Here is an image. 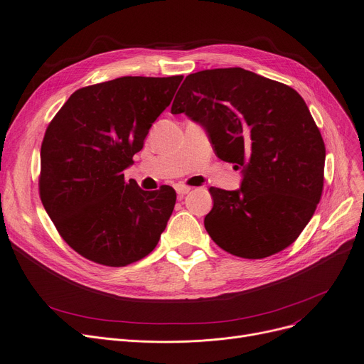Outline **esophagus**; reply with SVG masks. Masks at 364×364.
Here are the masks:
<instances>
[{
    "label": "esophagus",
    "instance_id": "obj_1",
    "mask_svg": "<svg viewBox=\"0 0 364 364\" xmlns=\"http://www.w3.org/2000/svg\"><path fill=\"white\" fill-rule=\"evenodd\" d=\"M176 190H177V195H178L180 198H183L184 195H187V193L190 192V187L183 186V184H177V186H176Z\"/></svg>",
    "mask_w": 364,
    "mask_h": 364
}]
</instances>
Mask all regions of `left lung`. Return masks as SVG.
Masks as SVG:
<instances>
[{"label": "left lung", "instance_id": "obj_1", "mask_svg": "<svg viewBox=\"0 0 364 364\" xmlns=\"http://www.w3.org/2000/svg\"><path fill=\"white\" fill-rule=\"evenodd\" d=\"M177 95L171 113L200 124L215 155L242 169L240 188H209V236L240 258L283 251L309 224L323 192L326 149L304 99L242 68L190 73Z\"/></svg>", "mask_w": 364, "mask_h": 364}]
</instances>
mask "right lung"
<instances>
[{
    "instance_id": "add662e5",
    "label": "right lung",
    "mask_w": 364,
    "mask_h": 364,
    "mask_svg": "<svg viewBox=\"0 0 364 364\" xmlns=\"http://www.w3.org/2000/svg\"><path fill=\"white\" fill-rule=\"evenodd\" d=\"M181 80L122 76L80 88L47 127L40 196L57 232L84 258L124 267L156 247L176 190L146 192L122 172Z\"/></svg>"
}]
</instances>
